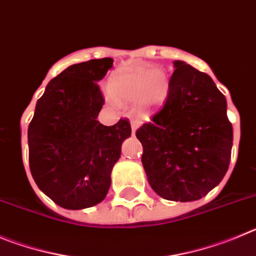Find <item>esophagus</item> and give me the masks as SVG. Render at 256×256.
Returning <instances> with one entry per match:
<instances>
[{
    "instance_id": "34e87169",
    "label": "esophagus",
    "mask_w": 256,
    "mask_h": 256,
    "mask_svg": "<svg viewBox=\"0 0 256 256\" xmlns=\"http://www.w3.org/2000/svg\"><path fill=\"white\" fill-rule=\"evenodd\" d=\"M140 125V121H138V120H131V128H132V134H135V131H136V128H139Z\"/></svg>"
}]
</instances>
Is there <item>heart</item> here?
I'll list each match as a JSON object with an SVG mask.
<instances>
[{
    "instance_id": "heart-1",
    "label": "heart",
    "mask_w": 256,
    "mask_h": 256,
    "mask_svg": "<svg viewBox=\"0 0 256 256\" xmlns=\"http://www.w3.org/2000/svg\"><path fill=\"white\" fill-rule=\"evenodd\" d=\"M168 89L170 79L164 71L128 66L112 76L107 100L114 104L135 102L140 114H148L164 100Z\"/></svg>"
}]
</instances>
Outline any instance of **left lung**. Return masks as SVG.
I'll use <instances>...</instances> for the list:
<instances>
[{"instance_id": "1", "label": "left lung", "mask_w": 256, "mask_h": 256, "mask_svg": "<svg viewBox=\"0 0 256 256\" xmlns=\"http://www.w3.org/2000/svg\"><path fill=\"white\" fill-rule=\"evenodd\" d=\"M174 65L164 103L135 134L152 188L163 199L194 202L224 177L234 132L212 78L182 61Z\"/></svg>"}]
</instances>
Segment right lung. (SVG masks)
Returning <instances> with one entry per match:
<instances>
[{
  "instance_id": "1",
  "label": "right lung",
  "mask_w": 256,
  "mask_h": 256,
  "mask_svg": "<svg viewBox=\"0 0 256 256\" xmlns=\"http://www.w3.org/2000/svg\"><path fill=\"white\" fill-rule=\"evenodd\" d=\"M112 58L71 65L48 82L28 128L29 167L38 188L65 209L102 202L121 144L131 135L130 121L104 126L96 116L104 104L98 82Z\"/></svg>"
}]
</instances>
